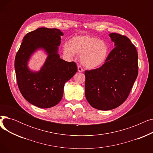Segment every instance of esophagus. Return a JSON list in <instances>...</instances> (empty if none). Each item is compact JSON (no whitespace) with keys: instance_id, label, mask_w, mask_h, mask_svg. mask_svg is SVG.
<instances>
[{"instance_id":"esophagus-1","label":"esophagus","mask_w":153,"mask_h":153,"mask_svg":"<svg viewBox=\"0 0 153 153\" xmlns=\"http://www.w3.org/2000/svg\"><path fill=\"white\" fill-rule=\"evenodd\" d=\"M77 69H78L79 72H83L84 71V69L82 68L81 66H80V65H79L77 66Z\"/></svg>"}]
</instances>
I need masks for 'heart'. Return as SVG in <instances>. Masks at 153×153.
<instances>
[{
  "label": "heart",
  "mask_w": 153,
  "mask_h": 153,
  "mask_svg": "<svg viewBox=\"0 0 153 153\" xmlns=\"http://www.w3.org/2000/svg\"><path fill=\"white\" fill-rule=\"evenodd\" d=\"M64 53L69 58L76 54L81 56V61L85 68L95 69L105 62L109 53L107 43L102 39L90 36H79L72 38L70 44L63 45Z\"/></svg>",
  "instance_id": "obj_1"
}]
</instances>
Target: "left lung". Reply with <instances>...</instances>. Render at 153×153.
<instances>
[{"instance_id": "8db88e82", "label": "left lung", "mask_w": 153, "mask_h": 153, "mask_svg": "<svg viewBox=\"0 0 153 153\" xmlns=\"http://www.w3.org/2000/svg\"><path fill=\"white\" fill-rule=\"evenodd\" d=\"M115 48L99 68L85 71V95L90 105L109 110L126 100L138 74V52L125 35L109 34Z\"/></svg>"}]
</instances>
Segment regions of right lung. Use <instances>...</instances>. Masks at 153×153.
<instances>
[{
	"label": "right lung",
	"instance_id": "add662e5",
	"mask_svg": "<svg viewBox=\"0 0 153 153\" xmlns=\"http://www.w3.org/2000/svg\"><path fill=\"white\" fill-rule=\"evenodd\" d=\"M63 33L59 29L39 28L28 33L15 56V70L19 90L29 103L39 108L55 106L61 101L64 85L77 71L76 63L59 58L58 46ZM43 48L48 58L38 72L29 70L27 62L31 54Z\"/></svg>",
	"mask_w": 153,
	"mask_h": 153
}]
</instances>
